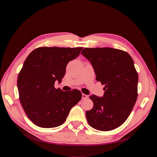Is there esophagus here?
Masks as SVG:
<instances>
[{
    "instance_id": "obj_1",
    "label": "esophagus",
    "mask_w": 157,
    "mask_h": 157,
    "mask_svg": "<svg viewBox=\"0 0 157 157\" xmlns=\"http://www.w3.org/2000/svg\"><path fill=\"white\" fill-rule=\"evenodd\" d=\"M82 99H86V98H88V95H86V94H82Z\"/></svg>"
}]
</instances>
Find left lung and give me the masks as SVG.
<instances>
[{
	"instance_id": "8db88e82",
	"label": "left lung",
	"mask_w": 157,
	"mask_h": 157,
	"mask_svg": "<svg viewBox=\"0 0 157 157\" xmlns=\"http://www.w3.org/2000/svg\"><path fill=\"white\" fill-rule=\"evenodd\" d=\"M81 54L93 66L96 80L105 85L104 95L89 96L94 107L86 111L89 125L110 131L124 123L136 103L139 76L127 52L111 48H85Z\"/></svg>"
}]
</instances>
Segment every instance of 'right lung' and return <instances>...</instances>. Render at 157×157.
<instances>
[{"label":"right lung","mask_w":157,"mask_h":157,"mask_svg":"<svg viewBox=\"0 0 157 157\" xmlns=\"http://www.w3.org/2000/svg\"><path fill=\"white\" fill-rule=\"evenodd\" d=\"M79 48L41 47L26 58L17 79L19 100L28 118L36 126L52 128L64 123L70 110L82 98L77 89L55 88L70 61L79 56Z\"/></svg>","instance_id":"obj_1"}]
</instances>
